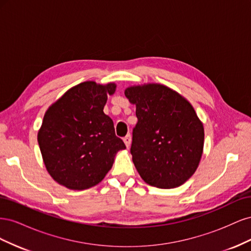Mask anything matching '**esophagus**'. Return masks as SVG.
Returning a JSON list of instances; mask_svg holds the SVG:
<instances>
[{
	"label": "esophagus",
	"mask_w": 251,
	"mask_h": 251,
	"mask_svg": "<svg viewBox=\"0 0 251 251\" xmlns=\"http://www.w3.org/2000/svg\"><path fill=\"white\" fill-rule=\"evenodd\" d=\"M124 141H125V144L126 146V148H130V146H131V135H126V137L124 138Z\"/></svg>",
	"instance_id": "esophagus-1"
}]
</instances>
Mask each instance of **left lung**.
Wrapping results in <instances>:
<instances>
[{"instance_id":"obj_1","label":"left lung","mask_w":251,"mask_h":251,"mask_svg":"<svg viewBox=\"0 0 251 251\" xmlns=\"http://www.w3.org/2000/svg\"><path fill=\"white\" fill-rule=\"evenodd\" d=\"M136 105L131 154L146 183L175 188L198 169L204 146V127L186 98L160 83L125 90Z\"/></svg>"}]
</instances>
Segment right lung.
<instances>
[{
  "label": "right lung",
  "instance_id": "1",
  "mask_svg": "<svg viewBox=\"0 0 251 251\" xmlns=\"http://www.w3.org/2000/svg\"><path fill=\"white\" fill-rule=\"evenodd\" d=\"M116 85L83 81L72 87L45 113L37 133L43 160L53 180L73 191L92 187L105 177L124 141L103 113Z\"/></svg>",
  "mask_w": 251,
  "mask_h": 251
}]
</instances>
